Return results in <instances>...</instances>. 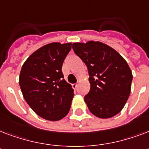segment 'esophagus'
I'll use <instances>...</instances> for the list:
<instances>
[{
	"mask_svg": "<svg viewBox=\"0 0 149 149\" xmlns=\"http://www.w3.org/2000/svg\"><path fill=\"white\" fill-rule=\"evenodd\" d=\"M72 88H73V89H77V86H78V84H72Z\"/></svg>",
	"mask_w": 149,
	"mask_h": 149,
	"instance_id": "esophagus-1",
	"label": "esophagus"
}]
</instances>
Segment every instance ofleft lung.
Listing matches in <instances>:
<instances>
[{"instance_id": "left-lung-1", "label": "left lung", "mask_w": 149, "mask_h": 149, "mask_svg": "<svg viewBox=\"0 0 149 149\" xmlns=\"http://www.w3.org/2000/svg\"><path fill=\"white\" fill-rule=\"evenodd\" d=\"M77 56L86 64L91 90L84 100L91 113L110 118L125 107L131 93L132 72L125 58L100 42L73 43Z\"/></svg>"}]
</instances>
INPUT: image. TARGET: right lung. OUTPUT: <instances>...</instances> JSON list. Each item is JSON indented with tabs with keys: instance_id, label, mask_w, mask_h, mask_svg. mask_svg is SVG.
<instances>
[{
	"instance_id": "obj_1",
	"label": "right lung",
	"mask_w": 149,
	"mask_h": 149,
	"mask_svg": "<svg viewBox=\"0 0 149 149\" xmlns=\"http://www.w3.org/2000/svg\"><path fill=\"white\" fill-rule=\"evenodd\" d=\"M71 47L72 43H49L33 52L22 65V94L35 113L46 120H61L70 111L74 93L64 79L62 66Z\"/></svg>"
}]
</instances>
